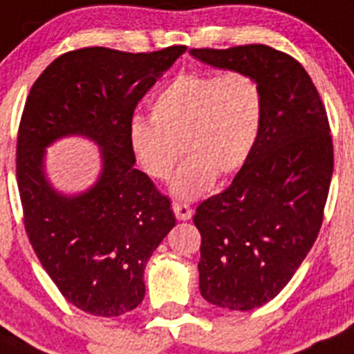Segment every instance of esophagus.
<instances>
[{
	"label": "esophagus",
	"instance_id": "esophagus-1",
	"mask_svg": "<svg viewBox=\"0 0 354 354\" xmlns=\"http://www.w3.org/2000/svg\"><path fill=\"white\" fill-rule=\"evenodd\" d=\"M173 212L178 221H189L192 216V208L185 203H173Z\"/></svg>",
	"mask_w": 354,
	"mask_h": 354
}]
</instances>
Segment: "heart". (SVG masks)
I'll return each mask as SVG.
<instances>
[{
  "mask_svg": "<svg viewBox=\"0 0 354 354\" xmlns=\"http://www.w3.org/2000/svg\"><path fill=\"white\" fill-rule=\"evenodd\" d=\"M264 95L241 70L180 74L153 98L149 118L129 123V148L139 169L155 181L171 176L180 151L185 160L171 190L196 199L250 158L259 138ZM180 148H177V145Z\"/></svg>",
  "mask_w": 354,
  "mask_h": 354,
  "instance_id": "b5f03b06",
  "label": "heart"
}]
</instances>
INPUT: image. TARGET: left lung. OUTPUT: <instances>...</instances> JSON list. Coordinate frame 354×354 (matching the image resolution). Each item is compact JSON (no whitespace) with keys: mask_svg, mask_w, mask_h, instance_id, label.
I'll return each instance as SVG.
<instances>
[{"mask_svg":"<svg viewBox=\"0 0 354 354\" xmlns=\"http://www.w3.org/2000/svg\"><path fill=\"white\" fill-rule=\"evenodd\" d=\"M190 54L216 68L247 72L264 95L252 155L194 215L203 298L252 310L286 288L316 241L333 173L330 123L310 75L289 54L263 44Z\"/></svg>","mask_w":354,"mask_h":354,"instance_id":"obj_1","label":"left lung"}]
</instances>
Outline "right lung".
<instances>
[{"label": "right lung", "mask_w": 354, "mask_h": 354, "mask_svg": "<svg viewBox=\"0 0 354 354\" xmlns=\"http://www.w3.org/2000/svg\"><path fill=\"white\" fill-rule=\"evenodd\" d=\"M185 49L70 50L44 70L26 98L15 158L24 229L59 292L93 316H122L141 304L146 263L176 222L169 199L133 167L129 123ZM74 133L101 146L104 165L88 193L66 198L46 181L43 155Z\"/></svg>", "instance_id": "1"}]
</instances>
